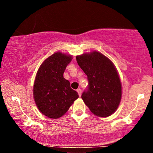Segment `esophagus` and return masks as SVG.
<instances>
[{
	"mask_svg": "<svg viewBox=\"0 0 153 153\" xmlns=\"http://www.w3.org/2000/svg\"><path fill=\"white\" fill-rule=\"evenodd\" d=\"M76 91H77V92H78V94H79V96H81V93H82V91H81V89H80V88L77 89Z\"/></svg>",
	"mask_w": 153,
	"mask_h": 153,
	"instance_id": "34e87169",
	"label": "esophagus"
}]
</instances>
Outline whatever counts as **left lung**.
I'll use <instances>...</instances> for the list:
<instances>
[{"label":"left lung","instance_id":"1","mask_svg":"<svg viewBox=\"0 0 153 153\" xmlns=\"http://www.w3.org/2000/svg\"><path fill=\"white\" fill-rule=\"evenodd\" d=\"M76 59L89 82L81 96L85 104L96 116H111L118 107L122 97L120 79L114 64L95 51L76 56Z\"/></svg>","mask_w":153,"mask_h":153}]
</instances>
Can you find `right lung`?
<instances>
[{
    "instance_id": "add662e5",
    "label": "right lung",
    "mask_w": 153,
    "mask_h": 153,
    "mask_svg": "<svg viewBox=\"0 0 153 153\" xmlns=\"http://www.w3.org/2000/svg\"><path fill=\"white\" fill-rule=\"evenodd\" d=\"M72 56L60 52L53 54L44 61L37 70L33 85V97L42 114L57 119L63 116L78 93L70 88L69 81L63 78L65 68Z\"/></svg>"
}]
</instances>
